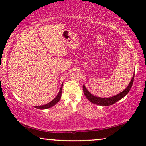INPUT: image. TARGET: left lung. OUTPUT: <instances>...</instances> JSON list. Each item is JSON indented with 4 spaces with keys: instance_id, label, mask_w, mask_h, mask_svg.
Here are the masks:
<instances>
[{
    "instance_id": "left-lung-1",
    "label": "left lung",
    "mask_w": 146,
    "mask_h": 146,
    "mask_svg": "<svg viewBox=\"0 0 146 146\" xmlns=\"http://www.w3.org/2000/svg\"><path fill=\"white\" fill-rule=\"evenodd\" d=\"M133 80H134V74L133 75V77L132 78H131L130 83L129 84V85L127 86V87L124 90L118 94H117L116 96H115L108 98H100V97L95 96H93L92 94L90 93L87 90V89L86 88L84 85L83 86V91H84V93L85 96L86 97L88 100L89 101H90L92 103L100 105V106L112 105L115 102H117V101H119V100H121L122 98L124 97L129 92V91L130 90L131 86H132Z\"/></svg>"
}]
</instances>
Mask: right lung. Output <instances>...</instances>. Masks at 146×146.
Masks as SVG:
<instances>
[{
  "label": "right lung",
  "mask_w": 146,
  "mask_h": 146,
  "mask_svg": "<svg viewBox=\"0 0 146 146\" xmlns=\"http://www.w3.org/2000/svg\"><path fill=\"white\" fill-rule=\"evenodd\" d=\"M62 84L61 86V88H60V90L59 92H58V94L57 95V96L53 100H52L50 102L46 104L45 105H43V106H35V108H36L38 109H40V110H44V109H47L48 108H50L52 106H53L54 105L56 104L58 102H59L61 98V95H62Z\"/></svg>",
  "instance_id": "add662e5"
}]
</instances>
